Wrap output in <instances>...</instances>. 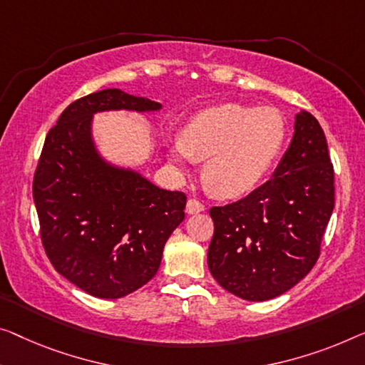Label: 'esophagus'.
Here are the masks:
<instances>
[{"label":"esophagus","instance_id":"34e87169","mask_svg":"<svg viewBox=\"0 0 365 365\" xmlns=\"http://www.w3.org/2000/svg\"><path fill=\"white\" fill-rule=\"evenodd\" d=\"M201 211H205V205L201 203V201H198L197 198H190L187 203V213L197 215V213H201Z\"/></svg>","mask_w":365,"mask_h":365}]
</instances>
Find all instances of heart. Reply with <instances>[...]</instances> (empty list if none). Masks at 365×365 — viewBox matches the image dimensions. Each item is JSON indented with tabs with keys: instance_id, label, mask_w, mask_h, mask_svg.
<instances>
[{
	"instance_id": "1",
	"label": "heart",
	"mask_w": 365,
	"mask_h": 365,
	"mask_svg": "<svg viewBox=\"0 0 365 365\" xmlns=\"http://www.w3.org/2000/svg\"><path fill=\"white\" fill-rule=\"evenodd\" d=\"M285 139L287 123L277 108L222 103L185 124L182 135L172 139L170 157L180 167L206 159L203 175L211 192L239 197L267 177Z\"/></svg>"
}]
</instances>
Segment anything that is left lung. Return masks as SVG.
<instances>
[{"instance_id": "8db88e82", "label": "left lung", "mask_w": 365, "mask_h": 365, "mask_svg": "<svg viewBox=\"0 0 365 365\" xmlns=\"http://www.w3.org/2000/svg\"><path fill=\"white\" fill-rule=\"evenodd\" d=\"M334 208V170L317 118L297 113L274 175L246 198L213 206L211 275L225 290L265 302L295 287L319 257Z\"/></svg>"}]
</instances>
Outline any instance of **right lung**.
I'll return each mask as SVG.
<instances>
[{
  "label": "right lung",
  "instance_id": "obj_1",
  "mask_svg": "<svg viewBox=\"0 0 365 365\" xmlns=\"http://www.w3.org/2000/svg\"><path fill=\"white\" fill-rule=\"evenodd\" d=\"M162 105L108 88L65 108L48 130L32 195L46 254L58 274L98 298H121L157 274L187 197L113 165L96 149L93 114Z\"/></svg>",
  "mask_w": 365,
  "mask_h": 365
}]
</instances>
